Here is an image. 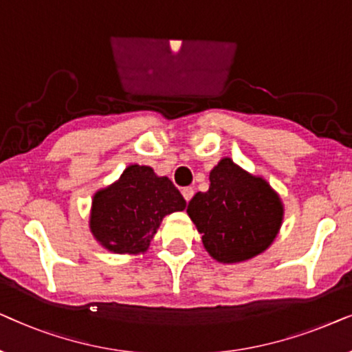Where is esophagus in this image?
Segmentation results:
<instances>
[{"instance_id": "esophagus-1", "label": "esophagus", "mask_w": 352, "mask_h": 352, "mask_svg": "<svg viewBox=\"0 0 352 352\" xmlns=\"http://www.w3.org/2000/svg\"><path fill=\"white\" fill-rule=\"evenodd\" d=\"M182 195H184L185 201H190L191 198H193V195H195V190L191 188V186H185V188H182Z\"/></svg>"}]
</instances>
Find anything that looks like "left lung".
Wrapping results in <instances>:
<instances>
[{
	"instance_id": "1",
	"label": "left lung",
	"mask_w": 352,
	"mask_h": 352,
	"mask_svg": "<svg viewBox=\"0 0 352 352\" xmlns=\"http://www.w3.org/2000/svg\"><path fill=\"white\" fill-rule=\"evenodd\" d=\"M209 180V190L196 193L186 209L209 254L232 264L265 251L282 225L277 193L228 157L210 170Z\"/></svg>"
}]
</instances>
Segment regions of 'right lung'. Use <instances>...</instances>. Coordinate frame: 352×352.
I'll list each match as a JSON object with an SVG mask.
<instances>
[{
    "instance_id": "add662e5",
    "label": "right lung",
    "mask_w": 352,
    "mask_h": 352,
    "mask_svg": "<svg viewBox=\"0 0 352 352\" xmlns=\"http://www.w3.org/2000/svg\"><path fill=\"white\" fill-rule=\"evenodd\" d=\"M185 206L167 177H157L151 167L130 166L119 182L95 195L90 228L109 251L135 254L146 251L164 215Z\"/></svg>"
}]
</instances>
